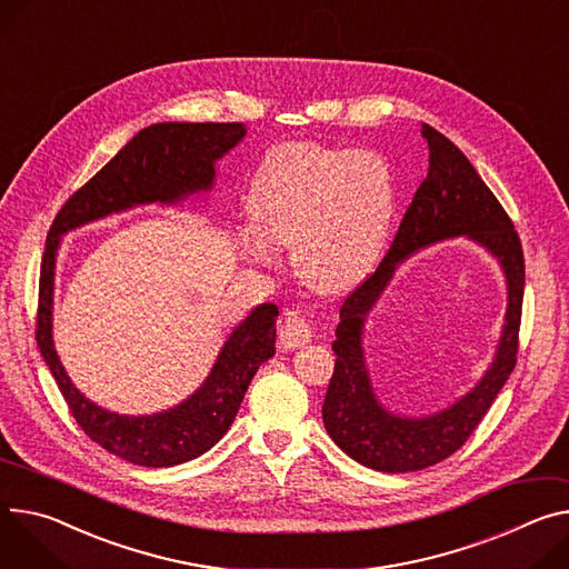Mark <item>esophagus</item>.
I'll return each instance as SVG.
<instances>
[{
  "instance_id": "obj_1",
  "label": "esophagus",
  "mask_w": 569,
  "mask_h": 569,
  "mask_svg": "<svg viewBox=\"0 0 569 569\" xmlns=\"http://www.w3.org/2000/svg\"><path fill=\"white\" fill-rule=\"evenodd\" d=\"M311 340V322L306 320L301 311H288L279 327V347L297 349Z\"/></svg>"
}]
</instances>
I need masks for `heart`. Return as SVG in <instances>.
<instances>
[{
	"label": "heart",
	"instance_id": "heart-1",
	"mask_svg": "<svg viewBox=\"0 0 569 569\" xmlns=\"http://www.w3.org/2000/svg\"><path fill=\"white\" fill-rule=\"evenodd\" d=\"M395 206V177L377 151L277 147L249 188L253 229L240 233L242 251L270 266L274 247L295 249V270L306 286L342 292L375 268Z\"/></svg>",
	"mask_w": 569,
	"mask_h": 569
}]
</instances>
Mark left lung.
<instances>
[{
  "label": "left lung",
  "instance_id": "left-lung-1",
  "mask_svg": "<svg viewBox=\"0 0 569 569\" xmlns=\"http://www.w3.org/2000/svg\"><path fill=\"white\" fill-rule=\"evenodd\" d=\"M429 142V174L406 209L379 268L360 281L340 306L336 370L325 397L322 420L333 442L353 460L379 472H418L456 453L475 433L518 363L525 299V253L512 220L483 183L468 157L440 131L422 124ZM470 234L500 258L509 283L507 325L491 370L472 392L436 417L397 419L376 401L359 347L369 308L396 263L431 241Z\"/></svg>",
  "mask_w": 569,
  "mask_h": 569
}]
</instances>
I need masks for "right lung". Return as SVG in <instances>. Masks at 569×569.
Returning a JSON list of instances; mask_svg holds the SVG:
<instances>
[{"instance_id":"obj_1","label":"right lung","mask_w":569,"mask_h":569,"mask_svg":"<svg viewBox=\"0 0 569 569\" xmlns=\"http://www.w3.org/2000/svg\"><path fill=\"white\" fill-rule=\"evenodd\" d=\"M244 136L240 122H163L138 131L116 157L61 206L49 227L40 263L36 340L51 377L83 433L107 451L142 468H172L209 451L231 427L242 397L274 356V303H261L224 342L211 377L177 408L159 416L127 418L88 401L68 379L51 342V292L59 238L86 222L136 203H172L209 190L216 161Z\"/></svg>"}]
</instances>
